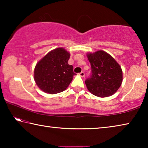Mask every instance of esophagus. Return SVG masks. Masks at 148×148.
I'll list each match as a JSON object with an SVG mask.
<instances>
[{"label":"esophagus","instance_id":"esophagus-1","mask_svg":"<svg viewBox=\"0 0 148 148\" xmlns=\"http://www.w3.org/2000/svg\"><path fill=\"white\" fill-rule=\"evenodd\" d=\"M79 75L81 77H84L85 76V73H84V72H80V73L79 74Z\"/></svg>","mask_w":148,"mask_h":148}]
</instances>
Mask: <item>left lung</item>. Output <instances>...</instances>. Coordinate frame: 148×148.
Here are the masks:
<instances>
[{
	"label": "left lung",
	"mask_w": 148,
	"mask_h": 148,
	"mask_svg": "<svg viewBox=\"0 0 148 148\" xmlns=\"http://www.w3.org/2000/svg\"><path fill=\"white\" fill-rule=\"evenodd\" d=\"M91 63V75L85 83L87 89L99 97L114 95L121 86L123 72L120 65L110 54L102 50L87 54Z\"/></svg>",
	"instance_id": "8db88e82"
}]
</instances>
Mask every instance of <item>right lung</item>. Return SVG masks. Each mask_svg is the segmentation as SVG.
<instances>
[{
	"label": "right lung",
	"instance_id": "add662e5",
	"mask_svg": "<svg viewBox=\"0 0 148 148\" xmlns=\"http://www.w3.org/2000/svg\"><path fill=\"white\" fill-rule=\"evenodd\" d=\"M69 52L59 47L51 50L34 68V78L42 91L49 94L62 92L71 84L76 74L72 65L68 64Z\"/></svg>",
	"mask_w": 148,
	"mask_h": 148
}]
</instances>
